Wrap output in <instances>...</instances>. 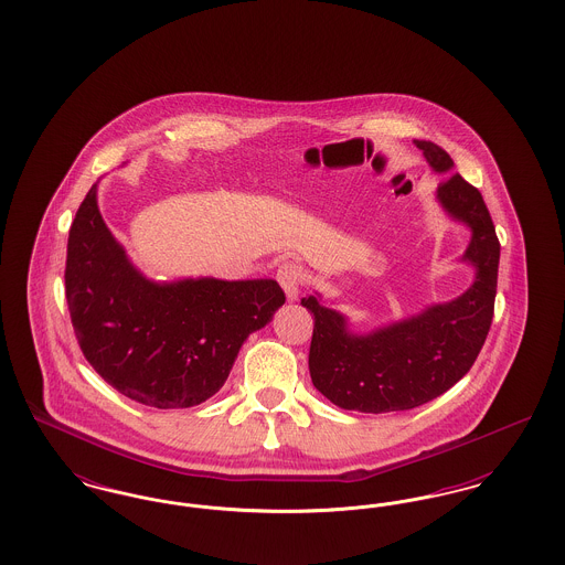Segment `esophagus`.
Returning a JSON list of instances; mask_svg holds the SVG:
<instances>
[{
	"mask_svg": "<svg viewBox=\"0 0 565 565\" xmlns=\"http://www.w3.org/2000/svg\"><path fill=\"white\" fill-rule=\"evenodd\" d=\"M277 281L284 288L286 298L292 302V300L298 298L300 286H302V270L295 263H286V265H281L277 269Z\"/></svg>",
	"mask_w": 565,
	"mask_h": 565,
	"instance_id": "obj_1",
	"label": "esophagus"
}]
</instances>
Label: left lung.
Masks as SVG:
<instances>
[{"instance_id":"1","label":"left lung","mask_w":565,"mask_h":565,"mask_svg":"<svg viewBox=\"0 0 565 565\" xmlns=\"http://www.w3.org/2000/svg\"><path fill=\"white\" fill-rule=\"evenodd\" d=\"M415 146L434 173L446 175L454 169L451 157L436 143L415 139ZM436 201L451 220L470 228L459 258L475 269L466 292L366 332L351 330L350 318L326 307L320 292L300 298L316 322L311 381L341 408L392 413L430 403L470 371L483 348L493 318L500 242L481 192L459 173L443 178Z\"/></svg>"}]
</instances>
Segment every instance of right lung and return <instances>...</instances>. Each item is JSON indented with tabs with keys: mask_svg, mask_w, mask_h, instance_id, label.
<instances>
[{
	"mask_svg": "<svg viewBox=\"0 0 565 565\" xmlns=\"http://www.w3.org/2000/svg\"><path fill=\"white\" fill-rule=\"evenodd\" d=\"M93 184L67 239L65 296L84 358L135 403L189 408L224 385L247 337L286 302L275 279L159 281L135 267Z\"/></svg>",
	"mask_w": 565,
	"mask_h": 565,
	"instance_id": "right-lung-1",
	"label": "right lung"
}]
</instances>
